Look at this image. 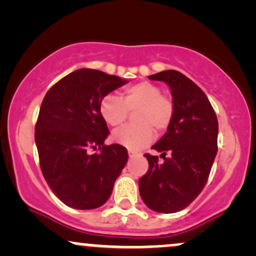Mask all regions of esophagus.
I'll return each instance as SVG.
<instances>
[{
    "label": "esophagus",
    "instance_id": "obj_1",
    "mask_svg": "<svg viewBox=\"0 0 256 256\" xmlns=\"http://www.w3.org/2000/svg\"><path fill=\"white\" fill-rule=\"evenodd\" d=\"M134 156H137L136 152H134L132 150H128V158H134Z\"/></svg>",
    "mask_w": 256,
    "mask_h": 256
}]
</instances>
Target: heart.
Here are the masks:
<instances>
[{
  "label": "heart",
  "mask_w": 256,
  "mask_h": 256,
  "mask_svg": "<svg viewBox=\"0 0 256 256\" xmlns=\"http://www.w3.org/2000/svg\"><path fill=\"white\" fill-rule=\"evenodd\" d=\"M136 124L126 125L113 134V140L131 150H140L152 140V130L165 132L174 116V106L162 89L152 82L126 88L122 96L106 95L100 104V113L112 128H118L128 119V112H134Z\"/></svg>",
  "instance_id": "obj_1"
}]
</instances>
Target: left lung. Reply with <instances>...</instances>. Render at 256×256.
Listing matches in <instances>:
<instances>
[{"label": "left lung", "mask_w": 256, "mask_h": 256, "mask_svg": "<svg viewBox=\"0 0 256 256\" xmlns=\"http://www.w3.org/2000/svg\"><path fill=\"white\" fill-rule=\"evenodd\" d=\"M148 78L168 85L174 116L166 134L152 146L161 152L164 162L146 154L149 168L138 186L146 207L176 213L192 204L207 183L218 152V119L206 94L180 72L168 70Z\"/></svg>", "instance_id": "obj_1"}]
</instances>
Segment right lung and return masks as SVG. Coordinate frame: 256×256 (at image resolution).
<instances>
[{
    "instance_id": "add662e5",
    "label": "right lung",
    "mask_w": 256,
    "mask_h": 256,
    "mask_svg": "<svg viewBox=\"0 0 256 256\" xmlns=\"http://www.w3.org/2000/svg\"><path fill=\"white\" fill-rule=\"evenodd\" d=\"M126 83L116 76L80 68L44 96L34 128L40 170L52 192L68 207L104 204L128 162L125 146L104 144L110 130L100 113L102 98ZM98 148L100 153L90 154Z\"/></svg>"
}]
</instances>
